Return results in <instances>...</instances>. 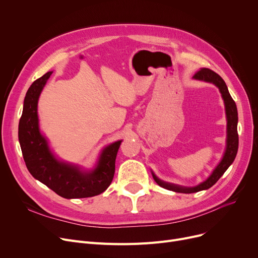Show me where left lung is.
I'll return each mask as SVG.
<instances>
[{
  "label": "left lung",
  "instance_id": "obj_1",
  "mask_svg": "<svg viewBox=\"0 0 258 258\" xmlns=\"http://www.w3.org/2000/svg\"><path fill=\"white\" fill-rule=\"evenodd\" d=\"M195 79L207 81V83H211L219 88L222 97L224 99L225 103V110H226V117H227V145H226V151L223 156L222 161L220 164L215 167L213 172L210 174V177L201 183L198 186L195 187H185L177 184L167 183L158 179L153 172V177L156 183L163 187L168 190L174 191V192H181V194H194L201 190H205V189H209L212 187L219 179L225 173V171L228 169V167L233 163V161L236 157L237 150H238V134H237V108L234 100L232 99L231 95H230L228 88L225 84L223 78L213 72L212 70L208 69V68H202L200 71H198L195 76Z\"/></svg>",
  "mask_w": 258,
  "mask_h": 258
}]
</instances>
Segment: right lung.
Wrapping results in <instances>:
<instances>
[{"label": "right lung", "mask_w": 258, "mask_h": 258, "mask_svg": "<svg viewBox=\"0 0 258 258\" xmlns=\"http://www.w3.org/2000/svg\"><path fill=\"white\" fill-rule=\"evenodd\" d=\"M52 72L36 79L26 93L23 114L19 123V141L24 161L32 177L64 199L98 196L111 185L115 161L121 144L116 141L102 151L97 165L92 170L57 160L51 153L48 141L39 132L37 102Z\"/></svg>", "instance_id": "add662e5"}]
</instances>
